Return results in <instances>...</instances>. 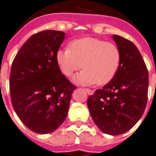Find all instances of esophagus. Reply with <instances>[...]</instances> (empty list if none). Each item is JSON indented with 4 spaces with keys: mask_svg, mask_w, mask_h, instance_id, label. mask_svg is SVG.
Here are the masks:
<instances>
[{
    "mask_svg": "<svg viewBox=\"0 0 156 156\" xmlns=\"http://www.w3.org/2000/svg\"><path fill=\"white\" fill-rule=\"evenodd\" d=\"M85 90L87 91V94H88V95H92V94L94 93L93 90H90V89H88V88H86V89H85Z\"/></svg>",
    "mask_w": 156,
    "mask_h": 156,
    "instance_id": "esophagus-1",
    "label": "esophagus"
}]
</instances>
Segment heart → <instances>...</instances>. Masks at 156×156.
<instances>
[{
    "mask_svg": "<svg viewBox=\"0 0 156 156\" xmlns=\"http://www.w3.org/2000/svg\"><path fill=\"white\" fill-rule=\"evenodd\" d=\"M56 61L66 76L82 68L76 76V82L102 86L115 76L121 62V53L114 44L96 37H84L71 41L69 48L56 54Z\"/></svg>",
    "mask_w": 156,
    "mask_h": 156,
    "instance_id": "b5f03b06",
    "label": "heart"
}]
</instances>
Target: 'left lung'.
I'll return each instance as SVG.
<instances>
[{"instance_id": "obj_1", "label": "left lung", "mask_w": 156, "mask_h": 156, "mask_svg": "<svg viewBox=\"0 0 156 156\" xmlns=\"http://www.w3.org/2000/svg\"><path fill=\"white\" fill-rule=\"evenodd\" d=\"M121 53L115 76L89 97L87 106L103 133L119 135L133 128L143 115L148 100L149 73L139 49L131 41L113 35Z\"/></svg>"}]
</instances>
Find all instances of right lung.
Listing matches in <instances>:
<instances>
[{"label":"right lung","instance_id":"right-lung-1","mask_svg":"<svg viewBox=\"0 0 156 156\" xmlns=\"http://www.w3.org/2000/svg\"><path fill=\"white\" fill-rule=\"evenodd\" d=\"M65 35L55 30L34 34L13 59L10 74L12 103L23 124L35 133H52L62 124L76 88L56 61Z\"/></svg>","mask_w":156,"mask_h":156}]
</instances>
